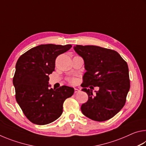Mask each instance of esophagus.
Here are the masks:
<instances>
[{
	"label": "esophagus",
	"mask_w": 146,
	"mask_h": 146,
	"mask_svg": "<svg viewBox=\"0 0 146 146\" xmlns=\"http://www.w3.org/2000/svg\"><path fill=\"white\" fill-rule=\"evenodd\" d=\"M79 91H80V90H78V89H77V88H75V93H78Z\"/></svg>",
	"instance_id": "esophagus-1"
}]
</instances>
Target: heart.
Listing matches in <instances>:
<instances>
[{
	"label": "heart",
	"instance_id": "heart-1",
	"mask_svg": "<svg viewBox=\"0 0 146 146\" xmlns=\"http://www.w3.org/2000/svg\"><path fill=\"white\" fill-rule=\"evenodd\" d=\"M70 82L74 84V83H75V82H76V78H70Z\"/></svg>",
	"mask_w": 146,
	"mask_h": 146
}]
</instances>
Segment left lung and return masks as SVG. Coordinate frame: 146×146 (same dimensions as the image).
Here are the masks:
<instances>
[{"instance_id":"1","label":"left lung","mask_w":146,"mask_h":146,"mask_svg":"<svg viewBox=\"0 0 146 146\" xmlns=\"http://www.w3.org/2000/svg\"><path fill=\"white\" fill-rule=\"evenodd\" d=\"M74 49L84 61L82 91L88 100L81 106L86 117L98 122L108 120L122 110L130 88L129 69L118 53L97 46L76 45ZM100 90L92 95L93 86ZM90 87V88H88Z\"/></svg>"}]
</instances>
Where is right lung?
<instances>
[{
    "instance_id": "1",
    "label": "right lung",
    "mask_w": 146,
    "mask_h": 146,
    "mask_svg": "<svg viewBox=\"0 0 146 146\" xmlns=\"http://www.w3.org/2000/svg\"><path fill=\"white\" fill-rule=\"evenodd\" d=\"M72 46L41 44L20 56L13 84L15 98L27 118L37 125L56 120L63 112V104L73 95L74 89L62 86L49 89V75L55 71L57 56Z\"/></svg>"
}]
</instances>
